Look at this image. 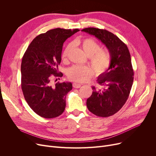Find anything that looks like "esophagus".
Wrapping results in <instances>:
<instances>
[{"label":"esophagus","instance_id":"esophagus-1","mask_svg":"<svg viewBox=\"0 0 156 156\" xmlns=\"http://www.w3.org/2000/svg\"><path fill=\"white\" fill-rule=\"evenodd\" d=\"M81 85L78 84V83H74L73 84V87L74 88H79L81 87Z\"/></svg>","mask_w":156,"mask_h":156}]
</instances>
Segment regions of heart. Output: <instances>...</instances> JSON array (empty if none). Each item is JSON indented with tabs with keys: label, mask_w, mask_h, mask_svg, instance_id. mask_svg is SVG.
Segmentation results:
<instances>
[{
	"label": "heart",
	"mask_w": 156,
	"mask_h": 156,
	"mask_svg": "<svg viewBox=\"0 0 156 156\" xmlns=\"http://www.w3.org/2000/svg\"><path fill=\"white\" fill-rule=\"evenodd\" d=\"M75 45L81 48L84 52L90 57L91 64L97 75H101L109 68L111 58L110 54L105 50L101 49L100 45L90 38L77 40L74 42ZM73 45L69 44L65 47L62 53V59L66 60L72 51ZM93 71L87 66H74L69 69L68 78L76 82L83 83L92 77Z\"/></svg>",
	"instance_id": "heart-1"
}]
</instances>
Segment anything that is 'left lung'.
Returning <instances> with one entry per match:
<instances>
[{
  "mask_svg": "<svg viewBox=\"0 0 156 156\" xmlns=\"http://www.w3.org/2000/svg\"><path fill=\"white\" fill-rule=\"evenodd\" d=\"M81 31L100 40L111 55L109 68L98 76L100 88L92 87V94L87 100L91 112L97 116L109 117L122 108L129 97L134 75L130 54L126 45L108 30L87 28Z\"/></svg>",
  "mask_w": 156,
  "mask_h": 156,
  "instance_id": "obj_1",
  "label": "left lung"
}]
</instances>
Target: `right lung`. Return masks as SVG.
Wrapping results in <instances>:
<instances>
[{"instance_id": "right-lung-1", "label": "right lung", "mask_w": 156, "mask_h": 156, "mask_svg": "<svg viewBox=\"0 0 156 156\" xmlns=\"http://www.w3.org/2000/svg\"><path fill=\"white\" fill-rule=\"evenodd\" d=\"M78 31L59 28L48 30L33 40L24 54L21 66L22 91L30 108L41 117L56 118L65 109L66 97L72 90V83H54L52 79L62 76L58 66L63 44Z\"/></svg>"}]
</instances>
